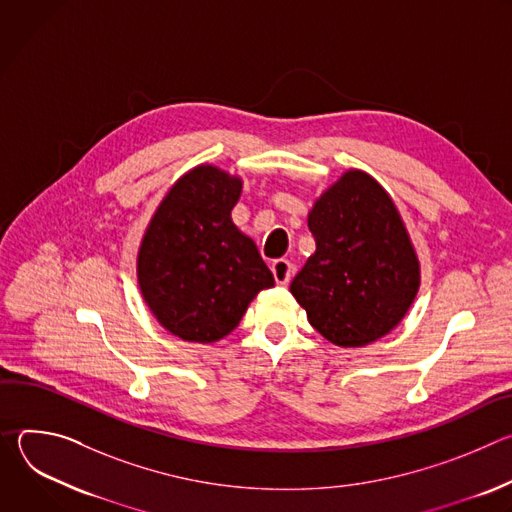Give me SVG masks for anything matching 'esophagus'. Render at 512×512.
Returning <instances> with one entry per match:
<instances>
[{"instance_id": "esophagus-1", "label": "esophagus", "mask_w": 512, "mask_h": 512, "mask_svg": "<svg viewBox=\"0 0 512 512\" xmlns=\"http://www.w3.org/2000/svg\"><path fill=\"white\" fill-rule=\"evenodd\" d=\"M271 271H273V277L279 285H287L291 275H294V265H291L287 259H275L271 263Z\"/></svg>"}]
</instances>
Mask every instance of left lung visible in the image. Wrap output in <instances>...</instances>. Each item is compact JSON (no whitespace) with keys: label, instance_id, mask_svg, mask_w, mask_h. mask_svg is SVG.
<instances>
[{"label":"left lung","instance_id":"obj_1","mask_svg":"<svg viewBox=\"0 0 512 512\" xmlns=\"http://www.w3.org/2000/svg\"><path fill=\"white\" fill-rule=\"evenodd\" d=\"M308 227L316 253L289 291L310 324L344 348L389 334L419 289V261L391 196L350 170L316 200Z\"/></svg>","mask_w":512,"mask_h":512}]
</instances>
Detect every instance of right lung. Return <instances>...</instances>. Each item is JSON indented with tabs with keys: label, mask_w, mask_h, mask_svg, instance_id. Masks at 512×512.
Listing matches in <instances>:
<instances>
[{
	"label": "right lung",
	"mask_w": 512,
	"mask_h": 512,
	"mask_svg": "<svg viewBox=\"0 0 512 512\" xmlns=\"http://www.w3.org/2000/svg\"><path fill=\"white\" fill-rule=\"evenodd\" d=\"M241 188V178L198 166L170 188L143 235L137 255L143 300L182 340L225 338L259 291L275 283L257 245L233 225Z\"/></svg>",
	"instance_id": "1"
}]
</instances>
